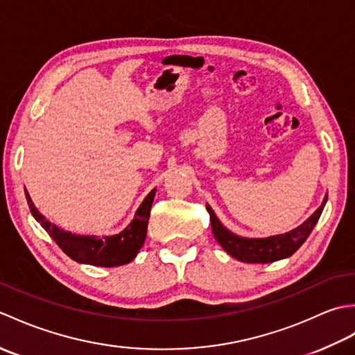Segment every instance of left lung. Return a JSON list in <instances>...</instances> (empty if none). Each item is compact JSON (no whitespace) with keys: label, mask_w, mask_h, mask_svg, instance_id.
I'll use <instances>...</instances> for the list:
<instances>
[{"label":"left lung","mask_w":355,"mask_h":355,"mask_svg":"<svg viewBox=\"0 0 355 355\" xmlns=\"http://www.w3.org/2000/svg\"><path fill=\"white\" fill-rule=\"evenodd\" d=\"M327 200L328 197H325L322 206L315 210L302 225H299L297 229H294L288 233H284V235L261 239H248L236 236L235 233L229 232L220 223V220H218L216 215L214 214L212 207L206 206V209L210 215V224H212L214 236L225 252L241 262L267 263L288 258L294 252L299 250V247L305 243L308 236H310L314 225L318 224Z\"/></svg>","instance_id":"obj_1"}]
</instances>
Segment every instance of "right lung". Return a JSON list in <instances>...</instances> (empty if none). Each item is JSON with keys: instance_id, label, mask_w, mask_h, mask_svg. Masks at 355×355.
I'll return each instance as SVG.
<instances>
[{"instance_id": "1", "label": "right lung", "mask_w": 355, "mask_h": 355, "mask_svg": "<svg viewBox=\"0 0 355 355\" xmlns=\"http://www.w3.org/2000/svg\"><path fill=\"white\" fill-rule=\"evenodd\" d=\"M155 189L148 193V197L143 200L140 207L135 212L132 223L128 227L114 236H79L73 235L70 232H64L55 224L45 220L33 206L28 193L26 192L27 205L30 212L35 216V220L40 223L44 230L49 233L53 241L62 248V252L70 256L73 261L80 263H89L96 267H117L125 266L131 262L135 254L139 253L143 243L146 239L148 221L150 207H153Z\"/></svg>"}]
</instances>
